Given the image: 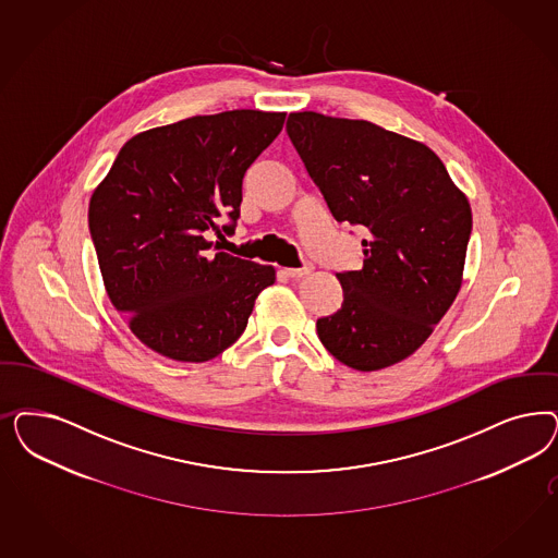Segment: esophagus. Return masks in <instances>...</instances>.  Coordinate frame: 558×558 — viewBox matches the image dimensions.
Returning a JSON list of instances; mask_svg holds the SVG:
<instances>
[{
    "label": "esophagus",
    "mask_w": 558,
    "mask_h": 558,
    "mask_svg": "<svg viewBox=\"0 0 558 558\" xmlns=\"http://www.w3.org/2000/svg\"><path fill=\"white\" fill-rule=\"evenodd\" d=\"M312 270H314L312 263H304L300 269H286V275L291 279H300V277H307Z\"/></svg>",
    "instance_id": "34e87169"
}]
</instances>
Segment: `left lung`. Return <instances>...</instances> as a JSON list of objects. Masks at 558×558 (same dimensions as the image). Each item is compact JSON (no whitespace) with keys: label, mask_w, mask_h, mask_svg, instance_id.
<instances>
[{"label":"left lung","mask_w":558,"mask_h":558,"mask_svg":"<svg viewBox=\"0 0 558 558\" xmlns=\"http://www.w3.org/2000/svg\"><path fill=\"white\" fill-rule=\"evenodd\" d=\"M288 135L332 217L365 234L363 267L337 272L342 306L318 318V339L360 372L407 360L462 286L468 198L427 145L369 121L291 112Z\"/></svg>","instance_id":"8db88e82"}]
</instances>
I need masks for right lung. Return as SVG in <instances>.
<instances>
[{"label":"right lung","instance_id":"right-lung-1","mask_svg":"<svg viewBox=\"0 0 558 558\" xmlns=\"http://www.w3.org/2000/svg\"><path fill=\"white\" fill-rule=\"evenodd\" d=\"M286 112L228 110L129 140L90 198L92 242L108 298L151 351L203 363L240 339L275 269L219 252L242 180Z\"/></svg>","mask_w":558,"mask_h":558}]
</instances>
